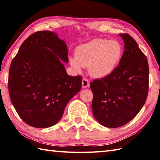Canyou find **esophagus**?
Wrapping results in <instances>:
<instances>
[{"mask_svg":"<svg viewBox=\"0 0 160 160\" xmlns=\"http://www.w3.org/2000/svg\"><path fill=\"white\" fill-rule=\"evenodd\" d=\"M82 86L83 88H88V87H90V82H89L88 79H86V78H83L82 81Z\"/></svg>","mask_w":160,"mask_h":160,"instance_id":"obj_1","label":"esophagus"}]
</instances>
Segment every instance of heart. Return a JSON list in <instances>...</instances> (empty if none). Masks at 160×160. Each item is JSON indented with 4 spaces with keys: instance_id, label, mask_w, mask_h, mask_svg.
<instances>
[{
    "instance_id": "b5f03b06",
    "label": "heart",
    "mask_w": 160,
    "mask_h": 160,
    "mask_svg": "<svg viewBox=\"0 0 160 160\" xmlns=\"http://www.w3.org/2000/svg\"><path fill=\"white\" fill-rule=\"evenodd\" d=\"M123 49L115 40L96 39L76 48V56L69 58V63L77 71L88 66L92 76L102 78L112 73L122 58Z\"/></svg>"
}]
</instances>
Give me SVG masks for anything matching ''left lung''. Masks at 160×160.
I'll return each mask as SVG.
<instances>
[{"instance_id":"obj_1","label":"left lung","mask_w":160,"mask_h":160,"mask_svg":"<svg viewBox=\"0 0 160 160\" xmlns=\"http://www.w3.org/2000/svg\"><path fill=\"white\" fill-rule=\"evenodd\" d=\"M124 51L112 73L90 83L93 93L94 117L107 128L121 127L131 121L142 109L149 88L146 56L128 34H119Z\"/></svg>"}]
</instances>
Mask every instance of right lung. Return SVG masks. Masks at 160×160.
Segmentation results:
<instances>
[{
    "instance_id": "obj_1",
    "label": "right lung",
    "mask_w": 160,
    "mask_h": 160,
    "mask_svg": "<svg viewBox=\"0 0 160 160\" xmlns=\"http://www.w3.org/2000/svg\"><path fill=\"white\" fill-rule=\"evenodd\" d=\"M66 42L51 31H39L20 46L9 70L8 90L20 118L35 128L58 123L69 101L79 92L82 77L70 76Z\"/></svg>"
}]
</instances>
